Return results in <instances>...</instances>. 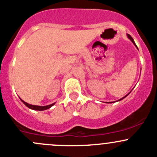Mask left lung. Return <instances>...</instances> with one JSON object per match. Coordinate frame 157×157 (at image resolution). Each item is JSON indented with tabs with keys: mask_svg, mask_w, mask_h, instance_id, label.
Wrapping results in <instances>:
<instances>
[{
	"mask_svg": "<svg viewBox=\"0 0 157 157\" xmlns=\"http://www.w3.org/2000/svg\"><path fill=\"white\" fill-rule=\"evenodd\" d=\"M127 36H128V38H129L130 40H131V41H132V43H133V44H135V46H136V44H135V43L134 40H133V38H132V37H131V36H130V35H129V34H127ZM136 47H137V46H136ZM125 97H126V96H124V97H123V98H125ZM123 98H121V99H120V100H122V99H123ZM120 100H119V101H120Z\"/></svg>",
	"mask_w": 157,
	"mask_h": 157,
	"instance_id": "1",
	"label": "left lung"
}]
</instances>
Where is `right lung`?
<instances>
[{
    "mask_svg": "<svg viewBox=\"0 0 157 157\" xmlns=\"http://www.w3.org/2000/svg\"><path fill=\"white\" fill-rule=\"evenodd\" d=\"M21 101L28 107V108L32 109V110H47V109H49V108L52 106V105H55V103L52 104V105H47V106H37V105H29V104L26 103L24 101H22L21 99Z\"/></svg>",
    "mask_w": 157,
    "mask_h": 157,
    "instance_id": "obj_1",
    "label": "right lung"
}]
</instances>
